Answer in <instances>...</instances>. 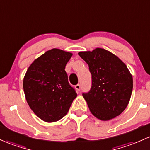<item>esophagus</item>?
I'll return each mask as SVG.
<instances>
[{
	"label": "esophagus",
	"instance_id": "34e87169",
	"mask_svg": "<svg viewBox=\"0 0 150 150\" xmlns=\"http://www.w3.org/2000/svg\"><path fill=\"white\" fill-rule=\"evenodd\" d=\"M75 89H76L78 91H80V89H81V85L80 84H78V85H75Z\"/></svg>",
	"mask_w": 150,
	"mask_h": 150
}]
</instances>
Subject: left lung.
<instances>
[{
	"label": "left lung",
	"instance_id": "8db88e82",
	"mask_svg": "<svg viewBox=\"0 0 150 150\" xmlns=\"http://www.w3.org/2000/svg\"><path fill=\"white\" fill-rule=\"evenodd\" d=\"M78 55L92 75L91 89L83 93L91 113L103 121L116 117L125 110L132 92V76L127 67L114 54L100 47Z\"/></svg>",
	"mask_w": 150,
	"mask_h": 150
}]
</instances>
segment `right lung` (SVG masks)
<instances>
[{"label":"right lung","mask_w":150,"mask_h":150,"mask_svg":"<svg viewBox=\"0 0 150 150\" xmlns=\"http://www.w3.org/2000/svg\"><path fill=\"white\" fill-rule=\"evenodd\" d=\"M72 55L71 52L51 49L35 59L25 75L23 85L26 101L46 122L63 117L77 97L65 70Z\"/></svg>","instance_id":"add662e5"}]
</instances>
